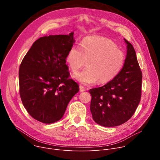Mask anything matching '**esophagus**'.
<instances>
[{"instance_id": "obj_1", "label": "esophagus", "mask_w": 160, "mask_h": 160, "mask_svg": "<svg viewBox=\"0 0 160 160\" xmlns=\"http://www.w3.org/2000/svg\"><path fill=\"white\" fill-rule=\"evenodd\" d=\"M79 88H80V92H83V91H85V88L84 87L82 86V85H80L79 86Z\"/></svg>"}]
</instances>
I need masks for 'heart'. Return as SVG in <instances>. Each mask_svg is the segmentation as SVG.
Returning <instances> with one entry per match:
<instances>
[{
  "label": "heart",
  "mask_w": 160,
  "mask_h": 160,
  "mask_svg": "<svg viewBox=\"0 0 160 160\" xmlns=\"http://www.w3.org/2000/svg\"><path fill=\"white\" fill-rule=\"evenodd\" d=\"M125 54L117 49L112 40L102 37L84 38L80 48L73 45L68 52L66 62L73 73L77 72L87 61V68L73 77L83 85L106 83L115 78L123 66Z\"/></svg>",
  "instance_id": "heart-1"
}]
</instances>
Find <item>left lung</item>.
I'll use <instances>...</instances> for the list:
<instances>
[{"mask_svg": "<svg viewBox=\"0 0 160 160\" xmlns=\"http://www.w3.org/2000/svg\"><path fill=\"white\" fill-rule=\"evenodd\" d=\"M127 43V56L118 75L102 87L89 90L90 111L98 124L112 127L127 122L141 98L142 75L133 45Z\"/></svg>", "mask_w": 160, "mask_h": 160, "instance_id": "8db88e82", "label": "left lung"}]
</instances>
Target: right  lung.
Segmentation results:
<instances>
[{
    "label": "right lung",
    "instance_id": "add662e5",
    "mask_svg": "<svg viewBox=\"0 0 160 160\" xmlns=\"http://www.w3.org/2000/svg\"><path fill=\"white\" fill-rule=\"evenodd\" d=\"M58 35L39 38L32 45L19 66V94L24 107L34 119L52 123L63 117L67 106L79 91L70 78L66 64L75 40Z\"/></svg>",
    "mask_w": 160,
    "mask_h": 160
}]
</instances>
